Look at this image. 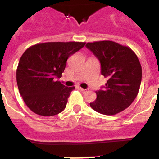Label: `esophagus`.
<instances>
[{"label": "esophagus", "instance_id": "34e87169", "mask_svg": "<svg viewBox=\"0 0 159 159\" xmlns=\"http://www.w3.org/2000/svg\"><path fill=\"white\" fill-rule=\"evenodd\" d=\"M79 90H80V92H82L83 93H85V92H88V90H87V89H84V88H79Z\"/></svg>", "mask_w": 159, "mask_h": 159}]
</instances>
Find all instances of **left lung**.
<instances>
[{"label": "left lung", "mask_w": 159, "mask_h": 159, "mask_svg": "<svg viewBox=\"0 0 159 159\" xmlns=\"http://www.w3.org/2000/svg\"><path fill=\"white\" fill-rule=\"evenodd\" d=\"M86 47L99 59L101 74L107 78L104 89L95 92L97 98L90 106L107 116L123 111L139 91L142 67L137 56L128 46L111 40L88 42Z\"/></svg>", "instance_id": "left-lung-1"}]
</instances>
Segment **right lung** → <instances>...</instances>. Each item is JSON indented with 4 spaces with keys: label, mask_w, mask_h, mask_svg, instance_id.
<instances>
[{
    "label": "right lung",
    "mask_w": 159,
    "mask_h": 159,
    "mask_svg": "<svg viewBox=\"0 0 159 159\" xmlns=\"http://www.w3.org/2000/svg\"><path fill=\"white\" fill-rule=\"evenodd\" d=\"M85 42H46L26 49L16 69V83L28 107L39 116H52L64 110L75 87H65L62 76L68 57Z\"/></svg>",
    "instance_id": "obj_1"
}]
</instances>
